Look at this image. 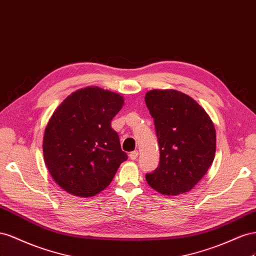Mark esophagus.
<instances>
[{
	"label": "esophagus",
	"mask_w": 256,
	"mask_h": 256,
	"mask_svg": "<svg viewBox=\"0 0 256 256\" xmlns=\"http://www.w3.org/2000/svg\"><path fill=\"white\" fill-rule=\"evenodd\" d=\"M137 156H138V151H137V150H135V151L130 153V160H134L137 158Z\"/></svg>",
	"instance_id": "1"
}]
</instances>
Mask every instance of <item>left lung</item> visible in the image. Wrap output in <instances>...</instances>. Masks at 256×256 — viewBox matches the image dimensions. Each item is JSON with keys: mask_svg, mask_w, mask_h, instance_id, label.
<instances>
[{"mask_svg": "<svg viewBox=\"0 0 256 256\" xmlns=\"http://www.w3.org/2000/svg\"><path fill=\"white\" fill-rule=\"evenodd\" d=\"M160 147V165L146 174L156 192L177 196L205 176L216 154V128L195 100L177 90H151L144 96Z\"/></svg>", "mask_w": 256, "mask_h": 256, "instance_id": "1", "label": "left lung"}]
</instances>
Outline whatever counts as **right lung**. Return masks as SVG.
I'll return each mask as SVG.
<instances>
[{
	"label": "right lung",
	"instance_id": "add662e5",
	"mask_svg": "<svg viewBox=\"0 0 256 256\" xmlns=\"http://www.w3.org/2000/svg\"><path fill=\"white\" fill-rule=\"evenodd\" d=\"M124 98L100 86H86L56 108L44 132V160L64 191L92 197L112 184L122 162L119 136L110 122Z\"/></svg>",
	"mask_w": 256,
	"mask_h": 256
}]
</instances>
